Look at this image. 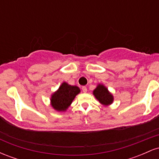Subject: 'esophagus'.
<instances>
[{
  "instance_id": "obj_1",
  "label": "esophagus",
  "mask_w": 159,
  "mask_h": 159,
  "mask_svg": "<svg viewBox=\"0 0 159 159\" xmlns=\"http://www.w3.org/2000/svg\"><path fill=\"white\" fill-rule=\"evenodd\" d=\"M82 91H83L84 93H87V87H84H84H82Z\"/></svg>"
}]
</instances>
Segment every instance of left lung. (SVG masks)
Instances as JSON below:
<instances>
[{
    "instance_id": "1",
    "label": "left lung",
    "mask_w": 159,
    "mask_h": 159,
    "mask_svg": "<svg viewBox=\"0 0 159 159\" xmlns=\"http://www.w3.org/2000/svg\"><path fill=\"white\" fill-rule=\"evenodd\" d=\"M93 94L96 98L100 102V103L105 105H110L112 103L113 99H114L113 96L108 92L106 87L101 84L98 85V87L95 89Z\"/></svg>"
}]
</instances>
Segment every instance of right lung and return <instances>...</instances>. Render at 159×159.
<instances>
[{"instance_id": "1", "label": "right lung", "mask_w": 159, "mask_h": 159, "mask_svg": "<svg viewBox=\"0 0 159 159\" xmlns=\"http://www.w3.org/2000/svg\"><path fill=\"white\" fill-rule=\"evenodd\" d=\"M79 93L80 89L78 87L69 85L64 82L58 90L52 95L51 99L52 107L58 111H66Z\"/></svg>"}]
</instances>
